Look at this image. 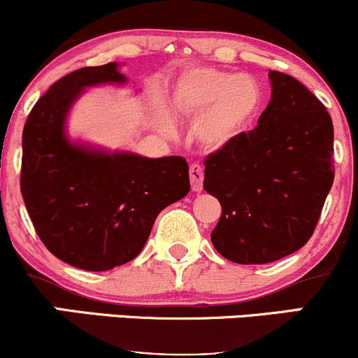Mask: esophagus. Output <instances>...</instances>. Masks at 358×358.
<instances>
[{"mask_svg":"<svg viewBox=\"0 0 358 358\" xmlns=\"http://www.w3.org/2000/svg\"><path fill=\"white\" fill-rule=\"evenodd\" d=\"M190 182L193 192H202L203 188V170L199 163L190 165Z\"/></svg>","mask_w":358,"mask_h":358,"instance_id":"34e87169","label":"esophagus"}]
</instances>
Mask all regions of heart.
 <instances>
[{
	"label": "heart",
	"mask_w": 358,
	"mask_h": 358,
	"mask_svg": "<svg viewBox=\"0 0 358 358\" xmlns=\"http://www.w3.org/2000/svg\"><path fill=\"white\" fill-rule=\"evenodd\" d=\"M173 108L188 119H199V138L207 146H224L241 133L259 108L261 92L252 77L213 67L187 69L176 80Z\"/></svg>",
	"instance_id": "1"
}]
</instances>
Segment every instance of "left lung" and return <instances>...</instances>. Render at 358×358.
I'll list each match as a JSON object with an SVG mask.
<instances>
[{"label":"left lung","instance_id":"8db88e82","mask_svg":"<svg viewBox=\"0 0 358 358\" xmlns=\"http://www.w3.org/2000/svg\"><path fill=\"white\" fill-rule=\"evenodd\" d=\"M269 80L259 124L203 162L205 192L222 205L212 244L239 264H266L301 249L335 178L328 110L294 77L269 71Z\"/></svg>","mask_w":358,"mask_h":358}]
</instances>
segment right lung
I'll use <instances>...</instances> for the list:
<instances>
[{"instance_id": "1", "label": "right lung", "mask_w": 358, "mask_h": 358, "mask_svg": "<svg viewBox=\"0 0 358 358\" xmlns=\"http://www.w3.org/2000/svg\"><path fill=\"white\" fill-rule=\"evenodd\" d=\"M126 82L116 62L73 71L36 101L23 127L20 187L28 215L45 248L79 269L133 261L158 213L190 192L182 156L109 153L65 134L69 110L85 87Z\"/></svg>"}]
</instances>
